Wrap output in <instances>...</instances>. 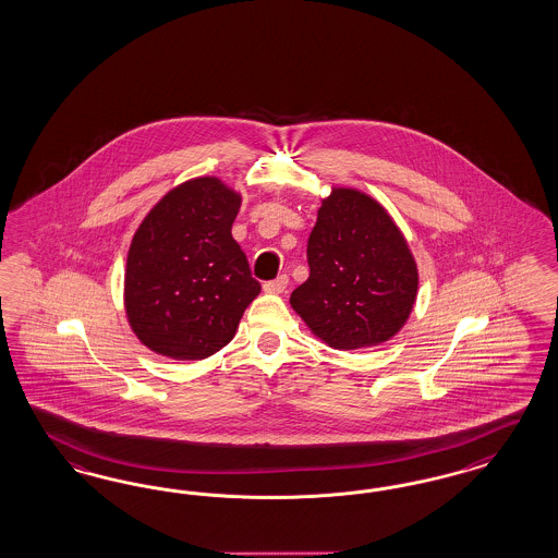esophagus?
I'll return each instance as SVG.
<instances>
[{
    "mask_svg": "<svg viewBox=\"0 0 558 558\" xmlns=\"http://www.w3.org/2000/svg\"><path fill=\"white\" fill-rule=\"evenodd\" d=\"M287 287V274H280L276 280H268V282H264V290H266V292H270V294H280V292H284V288Z\"/></svg>",
    "mask_w": 558,
    "mask_h": 558,
    "instance_id": "esophagus-1",
    "label": "esophagus"
}]
</instances>
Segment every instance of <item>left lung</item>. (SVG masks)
<instances>
[{"label":"left lung","mask_w":558,"mask_h":558,"mask_svg":"<svg viewBox=\"0 0 558 558\" xmlns=\"http://www.w3.org/2000/svg\"><path fill=\"white\" fill-rule=\"evenodd\" d=\"M308 280L290 304L336 350L378 345L403 325L417 296V266L405 236L371 196L336 187L306 245Z\"/></svg>","instance_id":"left-lung-1"}]
</instances>
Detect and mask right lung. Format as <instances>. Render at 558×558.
Instances as JSON below:
<instances>
[{"mask_svg": "<svg viewBox=\"0 0 558 558\" xmlns=\"http://www.w3.org/2000/svg\"><path fill=\"white\" fill-rule=\"evenodd\" d=\"M241 196L217 178L173 187L136 229L124 276L126 317L149 350L203 360L235 336L259 294L231 235Z\"/></svg>", "mask_w": 558, "mask_h": 558, "instance_id": "obj_1", "label": "right lung"}]
</instances>
